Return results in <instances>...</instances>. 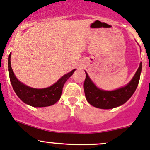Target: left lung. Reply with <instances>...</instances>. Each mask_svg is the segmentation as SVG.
<instances>
[{
	"label": "left lung",
	"instance_id": "obj_1",
	"mask_svg": "<svg viewBox=\"0 0 150 150\" xmlns=\"http://www.w3.org/2000/svg\"><path fill=\"white\" fill-rule=\"evenodd\" d=\"M142 63H140L138 70L129 83L124 87L112 91H105L98 89L91 81L86 72L83 83L84 93L87 101L92 106L99 109L109 110L124 104L133 95L139 83Z\"/></svg>",
	"mask_w": 150,
	"mask_h": 150
}]
</instances>
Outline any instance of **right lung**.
Wrapping results in <instances>:
<instances>
[{
    "mask_svg": "<svg viewBox=\"0 0 150 150\" xmlns=\"http://www.w3.org/2000/svg\"><path fill=\"white\" fill-rule=\"evenodd\" d=\"M11 53L9 55L8 67L10 81L18 98L26 104L34 107H44L54 104L61 98L64 83L69 77H71L75 69L61 77L58 81L51 86L44 89H35L29 87L19 81L14 74L11 67Z\"/></svg>",
    "mask_w": 150,
    "mask_h": 150,
    "instance_id": "obj_1",
    "label": "right lung"
}]
</instances>
